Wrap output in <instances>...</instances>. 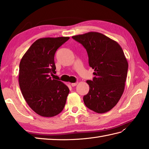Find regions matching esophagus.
I'll list each match as a JSON object with an SVG mask.
<instances>
[{"label":"esophagus","mask_w":149,"mask_h":149,"mask_svg":"<svg viewBox=\"0 0 149 149\" xmlns=\"http://www.w3.org/2000/svg\"><path fill=\"white\" fill-rule=\"evenodd\" d=\"M77 84V83H72V84H71L72 86H75Z\"/></svg>","instance_id":"1"}]
</instances>
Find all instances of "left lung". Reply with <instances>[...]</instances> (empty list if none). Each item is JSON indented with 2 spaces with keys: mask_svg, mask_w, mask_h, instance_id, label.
Returning a JSON list of instances; mask_svg holds the SVG:
<instances>
[{
  "mask_svg": "<svg viewBox=\"0 0 149 149\" xmlns=\"http://www.w3.org/2000/svg\"><path fill=\"white\" fill-rule=\"evenodd\" d=\"M86 49L88 62L95 72L87 81L89 92L83 97L84 104L97 113L109 111L121 98L127 78L128 63L122 47L103 34L89 32L72 36Z\"/></svg>",
  "mask_w": 149,
  "mask_h": 149,
  "instance_id": "obj_1",
  "label": "left lung"
}]
</instances>
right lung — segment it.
<instances>
[{
    "label": "right lung",
    "mask_w": 149,
    "mask_h": 149,
    "mask_svg": "<svg viewBox=\"0 0 149 149\" xmlns=\"http://www.w3.org/2000/svg\"><path fill=\"white\" fill-rule=\"evenodd\" d=\"M69 37L43 38L34 42L22 57L18 81L22 95L34 112L44 117L61 113L69 88L61 81L52 79L56 72L54 55Z\"/></svg>",
    "instance_id": "1"
}]
</instances>
